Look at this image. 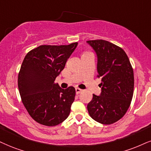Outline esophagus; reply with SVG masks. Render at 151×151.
I'll return each mask as SVG.
<instances>
[{"label":"esophagus","instance_id":"esophagus-1","mask_svg":"<svg viewBox=\"0 0 151 151\" xmlns=\"http://www.w3.org/2000/svg\"><path fill=\"white\" fill-rule=\"evenodd\" d=\"M82 91H83V90H81V89L78 88V87H76V94H79V93H81Z\"/></svg>","mask_w":151,"mask_h":151}]
</instances>
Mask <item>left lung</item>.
I'll return each instance as SVG.
<instances>
[{
    "instance_id": "1",
    "label": "left lung",
    "mask_w": 151,
    "mask_h": 151,
    "mask_svg": "<svg viewBox=\"0 0 151 151\" xmlns=\"http://www.w3.org/2000/svg\"><path fill=\"white\" fill-rule=\"evenodd\" d=\"M97 57L98 78L101 79L99 96L93 94L87 104L91 118L111 124L124 116L134 92V72L127 54L122 48L104 40H88Z\"/></svg>"
}]
</instances>
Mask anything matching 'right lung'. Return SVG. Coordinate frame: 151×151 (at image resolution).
I'll return each mask as SVG.
<instances>
[{
    "label": "right lung",
    "mask_w": 151,
    "mask_h": 151,
    "mask_svg": "<svg viewBox=\"0 0 151 151\" xmlns=\"http://www.w3.org/2000/svg\"><path fill=\"white\" fill-rule=\"evenodd\" d=\"M77 45L78 42L40 45L24 57L18 75V88L24 107L38 123L56 126L69 115L75 88L64 90L55 81Z\"/></svg>",
    "instance_id": "right-lung-1"
}]
</instances>
